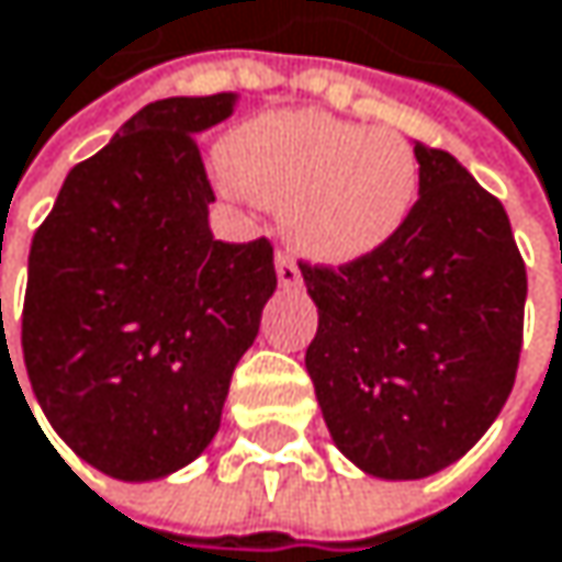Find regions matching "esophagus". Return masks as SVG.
I'll use <instances>...</instances> for the list:
<instances>
[{
  "mask_svg": "<svg viewBox=\"0 0 562 562\" xmlns=\"http://www.w3.org/2000/svg\"><path fill=\"white\" fill-rule=\"evenodd\" d=\"M274 271H278V284H281V288H297V284H301V268H297V261L288 258V255H278V258H274Z\"/></svg>",
  "mask_w": 562,
  "mask_h": 562,
  "instance_id": "1",
  "label": "esophagus"
}]
</instances>
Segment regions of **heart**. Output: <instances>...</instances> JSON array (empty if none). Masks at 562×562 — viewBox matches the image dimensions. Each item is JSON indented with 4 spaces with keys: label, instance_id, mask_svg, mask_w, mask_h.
<instances>
[{
    "label": "heart",
    "instance_id": "obj_1",
    "mask_svg": "<svg viewBox=\"0 0 562 562\" xmlns=\"http://www.w3.org/2000/svg\"><path fill=\"white\" fill-rule=\"evenodd\" d=\"M225 186L281 212L288 241L324 265L386 248L419 202L413 143L324 111H274L222 146Z\"/></svg>",
    "mask_w": 562,
    "mask_h": 562
}]
</instances>
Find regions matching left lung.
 <instances>
[{
  "instance_id": "obj_1",
  "label": "left lung",
  "mask_w": 562,
  "mask_h": 562,
  "mask_svg": "<svg viewBox=\"0 0 562 562\" xmlns=\"http://www.w3.org/2000/svg\"><path fill=\"white\" fill-rule=\"evenodd\" d=\"M419 202L376 255L301 268L317 304L307 373L334 445L367 474L454 464L504 409L527 271L504 205L445 149L413 143Z\"/></svg>"
}]
</instances>
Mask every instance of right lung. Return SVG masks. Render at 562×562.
<instances>
[{
  "mask_svg": "<svg viewBox=\"0 0 562 562\" xmlns=\"http://www.w3.org/2000/svg\"><path fill=\"white\" fill-rule=\"evenodd\" d=\"M238 94L166 98L78 162L32 238L22 357L58 438L117 481H156L218 431L278 288L271 245L215 241L195 137Z\"/></svg>",
  "mask_w": 562,
  "mask_h": 562,
  "instance_id": "right-lung-1",
  "label": "right lung"
}]
</instances>
